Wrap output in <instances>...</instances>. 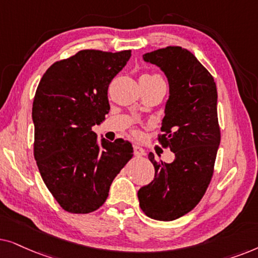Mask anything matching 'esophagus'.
<instances>
[{
    "mask_svg": "<svg viewBox=\"0 0 258 258\" xmlns=\"http://www.w3.org/2000/svg\"><path fill=\"white\" fill-rule=\"evenodd\" d=\"M133 153H135L136 157H142L145 154V150L143 149V147H140L138 145H135L133 146Z\"/></svg>",
    "mask_w": 258,
    "mask_h": 258,
    "instance_id": "esophagus-1",
    "label": "esophagus"
}]
</instances>
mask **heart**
Listing matches in <instances>:
<instances>
[{"label": "heart", "mask_w": 258, "mask_h": 258, "mask_svg": "<svg viewBox=\"0 0 258 258\" xmlns=\"http://www.w3.org/2000/svg\"><path fill=\"white\" fill-rule=\"evenodd\" d=\"M143 77H146V78H150V79H154V80H159V81H164L161 77H159L158 74H145L143 75Z\"/></svg>", "instance_id": "1"}]
</instances>
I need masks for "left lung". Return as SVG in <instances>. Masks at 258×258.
<instances>
[{
	"label": "left lung",
	"instance_id": "8db88e82",
	"mask_svg": "<svg viewBox=\"0 0 258 258\" xmlns=\"http://www.w3.org/2000/svg\"><path fill=\"white\" fill-rule=\"evenodd\" d=\"M167 77L170 98L158 140L176 156L167 164L149 159L154 178L138 191L139 205L150 218L173 221L186 215L207 192L214 176L221 128L217 87L212 75L191 51L178 46L144 54Z\"/></svg>",
	"mask_w": 258,
	"mask_h": 258
}]
</instances>
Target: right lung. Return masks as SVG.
Here are the masks:
<instances>
[{
    "label": "right lung",
    "mask_w": 258,
    "mask_h": 258,
    "mask_svg": "<svg viewBox=\"0 0 258 258\" xmlns=\"http://www.w3.org/2000/svg\"><path fill=\"white\" fill-rule=\"evenodd\" d=\"M130 57L131 50H80L51 64L37 86L34 157L47 188L72 214L98 210L133 156L127 140L102 138L99 145L92 131L108 113V86Z\"/></svg>",
    "instance_id": "right-lung-1"
}]
</instances>
